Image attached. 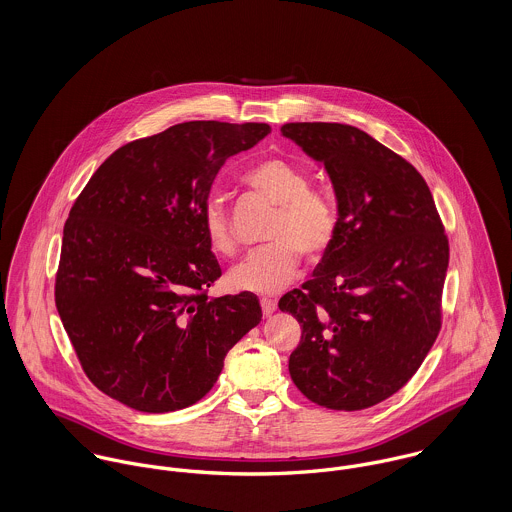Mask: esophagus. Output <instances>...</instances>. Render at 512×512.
<instances>
[{
    "instance_id": "34e87169",
    "label": "esophagus",
    "mask_w": 512,
    "mask_h": 512,
    "mask_svg": "<svg viewBox=\"0 0 512 512\" xmlns=\"http://www.w3.org/2000/svg\"><path fill=\"white\" fill-rule=\"evenodd\" d=\"M260 305H262V313H264L266 317L272 315V313L276 311V307H278L276 299H272V297H262V299H260Z\"/></svg>"
}]
</instances>
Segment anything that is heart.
<instances>
[{
    "label": "heart",
    "instance_id": "b5f03b06",
    "mask_svg": "<svg viewBox=\"0 0 512 512\" xmlns=\"http://www.w3.org/2000/svg\"><path fill=\"white\" fill-rule=\"evenodd\" d=\"M242 177L278 209L268 230L272 242L240 262L228 274V284L240 292H280L295 278L301 252L309 260L329 252L339 232V209L329 193L311 187L303 167L280 155L254 161ZM203 228L215 254L236 252V236L220 201L205 205Z\"/></svg>",
    "mask_w": 512,
    "mask_h": 512
}]
</instances>
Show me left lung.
<instances>
[{
	"mask_svg": "<svg viewBox=\"0 0 512 512\" xmlns=\"http://www.w3.org/2000/svg\"><path fill=\"white\" fill-rule=\"evenodd\" d=\"M282 134L325 165L339 207L313 278L278 303L301 325L293 384L323 408L365 410L398 392L436 343L449 242L424 177L363 130L293 122Z\"/></svg>",
	"mask_w": 512,
	"mask_h": 512,
	"instance_id": "8db88e82",
	"label": "left lung"
}]
</instances>
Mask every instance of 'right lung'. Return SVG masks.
<instances>
[{
	"label": "right lung",
	"instance_id": "add662e5",
	"mask_svg": "<svg viewBox=\"0 0 512 512\" xmlns=\"http://www.w3.org/2000/svg\"><path fill=\"white\" fill-rule=\"evenodd\" d=\"M268 124L183 122L116 149L74 201L55 303L90 382L147 414L193 406L262 319L254 293L209 297L203 211L224 161Z\"/></svg>",
	"mask_w": 512,
	"mask_h": 512
}]
</instances>
